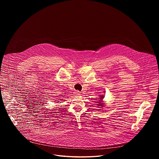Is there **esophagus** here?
Segmentation results:
<instances>
[{"instance_id":"esophagus-1","label":"esophagus","mask_w":159,"mask_h":159,"mask_svg":"<svg viewBox=\"0 0 159 159\" xmlns=\"http://www.w3.org/2000/svg\"><path fill=\"white\" fill-rule=\"evenodd\" d=\"M75 94L77 95V96H78V95H80V93L79 91H78V90H77V91L75 92Z\"/></svg>"}]
</instances>
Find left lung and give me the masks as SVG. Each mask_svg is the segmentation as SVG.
Here are the masks:
<instances>
[{"mask_svg": "<svg viewBox=\"0 0 159 159\" xmlns=\"http://www.w3.org/2000/svg\"><path fill=\"white\" fill-rule=\"evenodd\" d=\"M101 98H104V97H101ZM102 99V98H101ZM101 105H102V104H101Z\"/></svg>", "mask_w": 159, "mask_h": 159, "instance_id": "8db88e82", "label": "left lung"}]
</instances>
